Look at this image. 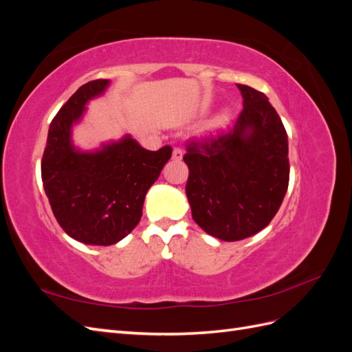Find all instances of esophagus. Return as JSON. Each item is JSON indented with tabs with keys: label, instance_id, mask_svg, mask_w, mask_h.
I'll use <instances>...</instances> for the list:
<instances>
[{
	"label": "esophagus",
	"instance_id": "esophagus-1",
	"mask_svg": "<svg viewBox=\"0 0 352 352\" xmlns=\"http://www.w3.org/2000/svg\"><path fill=\"white\" fill-rule=\"evenodd\" d=\"M182 157H184V151L180 150V148H175L173 155H172V158L175 160V162H180V160H182Z\"/></svg>",
	"mask_w": 352,
	"mask_h": 352
}]
</instances>
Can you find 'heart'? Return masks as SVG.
I'll return each mask as SVG.
<instances>
[{
	"label": "heart",
	"instance_id": "1",
	"mask_svg": "<svg viewBox=\"0 0 352 352\" xmlns=\"http://www.w3.org/2000/svg\"><path fill=\"white\" fill-rule=\"evenodd\" d=\"M229 120H230V111L223 110L217 116L212 117L211 122L208 123V129H220V127L228 124Z\"/></svg>",
	"mask_w": 352,
	"mask_h": 352
}]
</instances>
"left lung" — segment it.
Instances as JSON below:
<instances>
[{"label": "left lung", "instance_id": "obj_1", "mask_svg": "<svg viewBox=\"0 0 352 352\" xmlns=\"http://www.w3.org/2000/svg\"><path fill=\"white\" fill-rule=\"evenodd\" d=\"M236 87L243 98L236 123L208 140L192 141L184 155L192 219L226 242L267 226L289 184L287 135L279 114L263 92Z\"/></svg>", "mask_w": 352, "mask_h": 352}]
</instances>
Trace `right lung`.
Masks as SVG:
<instances>
[{
    "mask_svg": "<svg viewBox=\"0 0 352 352\" xmlns=\"http://www.w3.org/2000/svg\"><path fill=\"white\" fill-rule=\"evenodd\" d=\"M110 80L82 85L52 119L41 175L52 212L67 235L87 245L117 243L142 216L148 189L172 157V146L145 150L131 135L82 151L72 140L73 124L87 104L109 88Z\"/></svg>",
    "mask_w": 352,
    "mask_h": 352,
    "instance_id": "add662e5",
    "label": "right lung"
}]
</instances>
